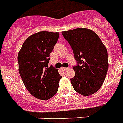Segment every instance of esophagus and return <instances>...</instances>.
Here are the masks:
<instances>
[{
    "mask_svg": "<svg viewBox=\"0 0 123 123\" xmlns=\"http://www.w3.org/2000/svg\"><path fill=\"white\" fill-rule=\"evenodd\" d=\"M62 70H67V69H68V68L62 67Z\"/></svg>",
    "mask_w": 123,
    "mask_h": 123,
    "instance_id": "obj_1",
    "label": "esophagus"
}]
</instances>
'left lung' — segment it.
<instances>
[{
    "mask_svg": "<svg viewBox=\"0 0 123 123\" xmlns=\"http://www.w3.org/2000/svg\"><path fill=\"white\" fill-rule=\"evenodd\" d=\"M62 34L71 46L78 63L73 67L75 76L70 79L74 89L83 96L93 95L102 87L107 75L106 47L98 35L88 28H75Z\"/></svg>",
    "mask_w": 123,
    "mask_h": 123,
    "instance_id": "obj_1",
    "label": "left lung"
}]
</instances>
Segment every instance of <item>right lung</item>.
<instances>
[{"instance_id":"1","label":"right lung","mask_w":123,"mask_h":123,"mask_svg":"<svg viewBox=\"0 0 123 123\" xmlns=\"http://www.w3.org/2000/svg\"><path fill=\"white\" fill-rule=\"evenodd\" d=\"M58 32L42 31L26 39L18 55V70L28 92L36 98L48 100L55 95L62 78L58 70L48 67L49 55Z\"/></svg>"}]
</instances>
